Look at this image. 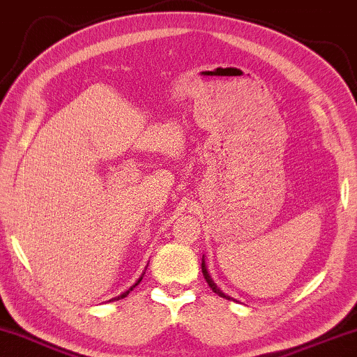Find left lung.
<instances>
[{"instance_id":"obj_1","label":"left lung","mask_w":357,"mask_h":357,"mask_svg":"<svg viewBox=\"0 0 357 357\" xmlns=\"http://www.w3.org/2000/svg\"><path fill=\"white\" fill-rule=\"evenodd\" d=\"M202 274H204V279H206V281H207V284H208V287H211L213 292H215V294H218V296H220V297H223V298H227V301H234V298H231L230 296H225V294H223V292L220 291V289H218V287H217V284L212 281L211 274H208V273H207V268H206V261H204V259H202Z\"/></svg>"}]
</instances>
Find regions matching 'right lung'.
<instances>
[{"instance_id":"1","label":"right lung","mask_w":357,"mask_h":357,"mask_svg":"<svg viewBox=\"0 0 357 357\" xmlns=\"http://www.w3.org/2000/svg\"><path fill=\"white\" fill-rule=\"evenodd\" d=\"M145 274V273H144ZM144 274H142L140 275V278H139V281H137L135 284H134V286H132L130 289H127V291L126 292H123V294H121V296H119V297H114V298H111V301H109V302H114V301H121V298H123V297H127V296H129V294L132 292V291H134V289L137 287V286H139V284H140V281H142V279H144Z\"/></svg>"}]
</instances>
